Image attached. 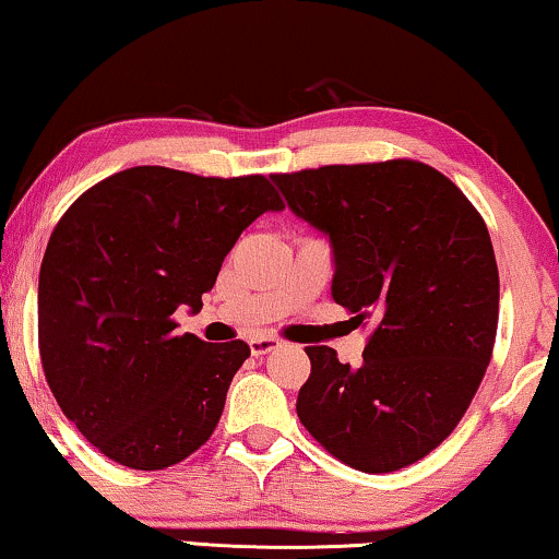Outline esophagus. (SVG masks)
<instances>
[{
  "label": "esophagus",
  "instance_id": "obj_1",
  "mask_svg": "<svg viewBox=\"0 0 559 559\" xmlns=\"http://www.w3.org/2000/svg\"><path fill=\"white\" fill-rule=\"evenodd\" d=\"M282 341L272 338V335H259V338H251L249 341V348H251V356H264L270 354V350L280 348Z\"/></svg>",
  "mask_w": 559,
  "mask_h": 559
}]
</instances>
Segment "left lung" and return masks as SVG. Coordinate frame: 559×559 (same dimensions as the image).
Listing matches in <instances>:
<instances>
[{
	"instance_id": "1",
	"label": "left lung",
	"mask_w": 559,
	"mask_h": 559,
	"mask_svg": "<svg viewBox=\"0 0 559 559\" xmlns=\"http://www.w3.org/2000/svg\"><path fill=\"white\" fill-rule=\"evenodd\" d=\"M289 211L328 236L333 300L371 318L364 364L308 346L297 417L364 473L417 463L476 394L499 323L491 236L445 175L415 159L272 175Z\"/></svg>"
}]
</instances>
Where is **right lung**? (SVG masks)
I'll use <instances>...</instances> for the list:
<instances>
[{
	"label": "right lung",
	"mask_w": 559,
	"mask_h": 559,
	"mask_svg": "<svg viewBox=\"0 0 559 559\" xmlns=\"http://www.w3.org/2000/svg\"><path fill=\"white\" fill-rule=\"evenodd\" d=\"M285 203L264 175L201 178L129 167L63 213L37 285L43 371L63 415L134 471L186 461L216 430L243 341L178 335L243 228Z\"/></svg>",
	"instance_id": "add662e5"
}]
</instances>
